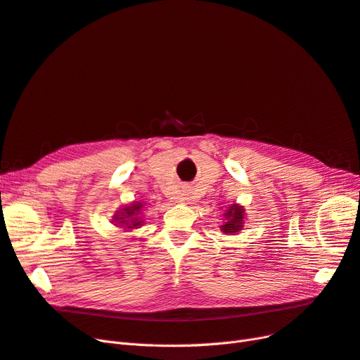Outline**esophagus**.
Returning a JSON list of instances; mask_svg holds the SVG:
<instances>
[{"instance_id": "1", "label": "esophagus", "mask_w": 360, "mask_h": 360, "mask_svg": "<svg viewBox=\"0 0 360 360\" xmlns=\"http://www.w3.org/2000/svg\"><path fill=\"white\" fill-rule=\"evenodd\" d=\"M177 200H180L181 202H188V201H191V192H189V189H181L180 191V193L177 195Z\"/></svg>"}]
</instances>
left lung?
<instances>
[{
  "mask_svg": "<svg viewBox=\"0 0 360 360\" xmlns=\"http://www.w3.org/2000/svg\"><path fill=\"white\" fill-rule=\"evenodd\" d=\"M244 219H245V210L240 204H231L226 212L223 213V225L220 231L225 235L238 233L244 228Z\"/></svg>",
  "mask_w": 360,
  "mask_h": 360,
  "instance_id": "obj_1",
  "label": "left lung"
}]
</instances>
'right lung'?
I'll return each instance as SVG.
<instances>
[{"label": "right lung", "instance_id": "add662e5", "mask_svg": "<svg viewBox=\"0 0 360 360\" xmlns=\"http://www.w3.org/2000/svg\"><path fill=\"white\" fill-rule=\"evenodd\" d=\"M144 204L140 201H134L129 205H123V208H119L113 219H111V223H115L119 228H123V231L139 229L144 223L141 216Z\"/></svg>", "mask_w": 360, "mask_h": 360}]
</instances>
